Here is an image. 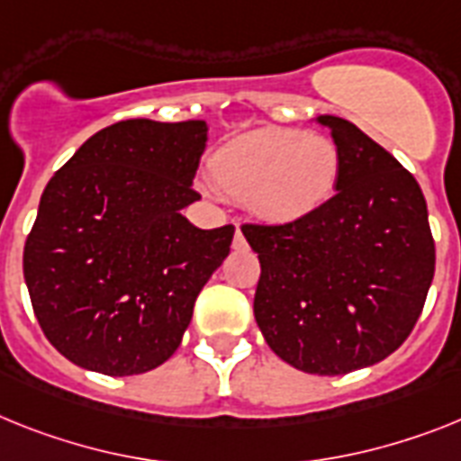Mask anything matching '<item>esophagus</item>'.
Returning a JSON list of instances; mask_svg holds the SVG:
<instances>
[{
  "label": "esophagus",
  "mask_w": 461,
  "mask_h": 461,
  "mask_svg": "<svg viewBox=\"0 0 461 461\" xmlns=\"http://www.w3.org/2000/svg\"><path fill=\"white\" fill-rule=\"evenodd\" d=\"M231 249L234 250H246L249 249V243H246V239H243L241 230L237 227V234H234V241H231Z\"/></svg>",
  "instance_id": "esophagus-1"
}]
</instances>
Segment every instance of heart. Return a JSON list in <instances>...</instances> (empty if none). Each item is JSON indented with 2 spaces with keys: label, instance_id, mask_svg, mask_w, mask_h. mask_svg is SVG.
<instances>
[{
  "label": "heart",
  "instance_id": "b5f03b06",
  "mask_svg": "<svg viewBox=\"0 0 461 461\" xmlns=\"http://www.w3.org/2000/svg\"><path fill=\"white\" fill-rule=\"evenodd\" d=\"M208 171L222 194L246 201L253 215L288 224L314 215L330 201L342 154L328 135L262 126L220 147Z\"/></svg>",
  "mask_w": 461,
  "mask_h": 461
}]
</instances>
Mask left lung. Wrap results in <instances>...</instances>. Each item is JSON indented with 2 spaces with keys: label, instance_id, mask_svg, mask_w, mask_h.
<instances>
[{
  "label": "left lung",
  "instance_id": "obj_1",
  "mask_svg": "<svg viewBox=\"0 0 461 461\" xmlns=\"http://www.w3.org/2000/svg\"><path fill=\"white\" fill-rule=\"evenodd\" d=\"M342 154L338 194L288 224H246L262 274L255 321L293 368L344 375L384 361L417 323L436 249L420 185L347 119L316 117Z\"/></svg>",
  "mask_w": 461,
  "mask_h": 461
}]
</instances>
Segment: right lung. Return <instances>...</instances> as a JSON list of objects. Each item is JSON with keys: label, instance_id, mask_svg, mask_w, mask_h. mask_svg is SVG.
Segmentation results:
<instances>
[{"label": "right lung", "instance_id": "add662e5", "mask_svg": "<svg viewBox=\"0 0 461 461\" xmlns=\"http://www.w3.org/2000/svg\"><path fill=\"white\" fill-rule=\"evenodd\" d=\"M208 123L126 119L91 135L49 180L23 274L49 342L79 368L126 377L168 361L234 227L183 208Z\"/></svg>", "mask_w": 461, "mask_h": 461}]
</instances>
